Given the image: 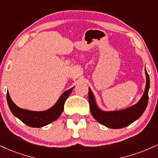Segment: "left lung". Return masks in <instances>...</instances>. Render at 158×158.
Returning a JSON list of instances; mask_svg holds the SVG:
<instances>
[{
	"label": "left lung",
	"mask_w": 158,
	"mask_h": 158,
	"mask_svg": "<svg viewBox=\"0 0 158 158\" xmlns=\"http://www.w3.org/2000/svg\"><path fill=\"white\" fill-rule=\"evenodd\" d=\"M145 71L146 76V85L144 94L140 100L137 104L126 109L108 112L100 110L96 105L94 94L89 88L88 101H89L90 110L96 120L108 128L117 129V128L128 126V125L131 124L139 118L146 110L148 101V89H149L150 81L148 74L146 70Z\"/></svg>",
	"instance_id": "left-lung-1"
}]
</instances>
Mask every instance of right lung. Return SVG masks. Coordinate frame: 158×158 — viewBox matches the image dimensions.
<instances>
[{"label":"right lung","mask_w":158,"mask_h":158,"mask_svg":"<svg viewBox=\"0 0 158 158\" xmlns=\"http://www.w3.org/2000/svg\"><path fill=\"white\" fill-rule=\"evenodd\" d=\"M73 88L65 91L61 96L55 106L44 111H32V110L20 108L12 102L8 91L6 94V99L10 109L14 116L18 117L20 120L22 121L28 126L33 127V128H41V127L47 126L52 121H55L60 117L64 110L65 101L72 92Z\"/></svg>","instance_id":"1"}]
</instances>
